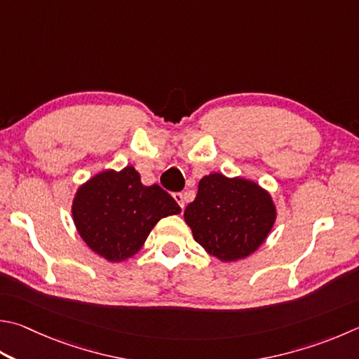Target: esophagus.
Segmentation results:
<instances>
[{
  "instance_id": "1",
  "label": "esophagus",
  "mask_w": 359,
  "mask_h": 359,
  "mask_svg": "<svg viewBox=\"0 0 359 359\" xmlns=\"http://www.w3.org/2000/svg\"><path fill=\"white\" fill-rule=\"evenodd\" d=\"M174 199L177 201V204L182 208H185V194L184 193H174Z\"/></svg>"
}]
</instances>
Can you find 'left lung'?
<instances>
[{
  "label": "left lung",
  "instance_id": "1",
  "mask_svg": "<svg viewBox=\"0 0 359 359\" xmlns=\"http://www.w3.org/2000/svg\"><path fill=\"white\" fill-rule=\"evenodd\" d=\"M193 237L224 262L250 256L264 243L276 219L271 196L251 180L223 174L202 177L196 199L185 208Z\"/></svg>",
  "mask_w": 359,
  "mask_h": 359
}]
</instances>
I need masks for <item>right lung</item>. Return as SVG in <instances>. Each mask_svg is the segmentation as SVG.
Here are the masks:
<instances>
[{"label":"right lung","instance_id":"1","mask_svg":"<svg viewBox=\"0 0 359 359\" xmlns=\"http://www.w3.org/2000/svg\"><path fill=\"white\" fill-rule=\"evenodd\" d=\"M180 210L161 187L142 185L133 166L94 175L78 188L72 205L81 238L109 262L132 257L161 218Z\"/></svg>","mask_w":359,"mask_h":359}]
</instances>
